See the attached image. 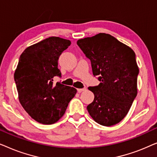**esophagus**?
I'll list each match as a JSON object with an SVG mask.
<instances>
[{
  "label": "esophagus",
  "instance_id": "1",
  "mask_svg": "<svg viewBox=\"0 0 157 157\" xmlns=\"http://www.w3.org/2000/svg\"><path fill=\"white\" fill-rule=\"evenodd\" d=\"M86 88H83V89H77V91L78 92V93H81V92H82L83 91H86Z\"/></svg>",
  "mask_w": 157,
  "mask_h": 157
}]
</instances>
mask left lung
<instances>
[{"label":"left lung","mask_w":157,"mask_h":157,"mask_svg":"<svg viewBox=\"0 0 157 157\" xmlns=\"http://www.w3.org/2000/svg\"><path fill=\"white\" fill-rule=\"evenodd\" d=\"M77 45L91 61L94 76L100 83L90 86L94 94L87 110L102 126L119 123L137 95L139 68L136 55L130 47L106 33L79 39Z\"/></svg>","instance_id":"left-lung-1"}]
</instances>
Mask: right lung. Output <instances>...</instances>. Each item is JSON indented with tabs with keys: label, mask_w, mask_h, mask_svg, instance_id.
Here are the masks:
<instances>
[{
	"label": "right lung",
	"mask_w": 157,
	"mask_h": 157,
	"mask_svg": "<svg viewBox=\"0 0 157 157\" xmlns=\"http://www.w3.org/2000/svg\"><path fill=\"white\" fill-rule=\"evenodd\" d=\"M69 40L49 37L25 49L14 74L19 101L30 117L43 124H54L63 117L77 90L55 83L61 77L59 56L70 46Z\"/></svg>",
	"instance_id": "right-lung-1"
}]
</instances>
